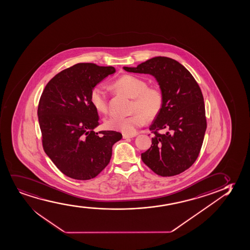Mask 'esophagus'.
<instances>
[{
  "label": "esophagus",
  "instance_id": "34e87169",
  "mask_svg": "<svg viewBox=\"0 0 250 250\" xmlns=\"http://www.w3.org/2000/svg\"><path fill=\"white\" fill-rule=\"evenodd\" d=\"M136 136V134H134V135H128V134H123V138L124 139H131V138H133V137Z\"/></svg>",
  "mask_w": 250,
  "mask_h": 250
}]
</instances>
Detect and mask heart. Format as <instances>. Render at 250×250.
<instances>
[{"mask_svg": "<svg viewBox=\"0 0 250 250\" xmlns=\"http://www.w3.org/2000/svg\"><path fill=\"white\" fill-rule=\"evenodd\" d=\"M113 87L118 91L133 99L130 111L126 117L111 115L104 120L108 129L120 131L128 135L135 134L145 122L155 120L161 113L163 106V95L157 88L148 87L143 79L131 75H125L116 80ZM90 101L100 113H106L108 110L107 94L104 86H95L90 92Z\"/></svg>", "mask_w": 250, "mask_h": 250, "instance_id": "b5f03b06", "label": "heart"}]
</instances>
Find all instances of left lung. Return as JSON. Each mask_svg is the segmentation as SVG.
<instances>
[{
  "instance_id": "obj_1",
  "label": "left lung",
  "mask_w": 250,
  "mask_h": 250,
  "mask_svg": "<svg viewBox=\"0 0 250 250\" xmlns=\"http://www.w3.org/2000/svg\"><path fill=\"white\" fill-rule=\"evenodd\" d=\"M124 69L150 74L163 95L161 113L149 127L155 137L151 147L141 154L142 161L161 177L182 173L198 158L207 126L199 84L188 70L169 57H154ZM159 129L165 133L159 134Z\"/></svg>"
}]
</instances>
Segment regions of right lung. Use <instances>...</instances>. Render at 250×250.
I'll return each mask as SVG.
<instances>
[{"label": "right lung", "mask_w": 250, "mask_h": 250, "mask_svg": "<svg viewBox=\"0 0 250 250\" xmlns=\"http://www.w3.org/2000/svg\"><path fill=\"white\" fill-rule=\"evenodd\" d=\"M115 72L113 66L78 63L57 73L44 87L38 106L43 148L67 177H96L109 164L114 144L123 138L116 131L94 132L99 116L90 92Z\"/></svg>", "instance_id": "1"}]
</instances>
